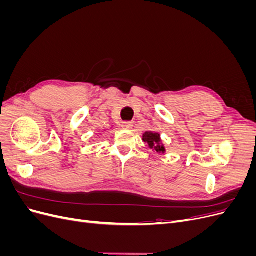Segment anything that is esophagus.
Returning a JSON list of instances; mask_svg holds the SVG:
<instances>
[{
  "label": "esophagus",
  "instance_id": "obj_1",
  "mask_svg": "<svg viewBox=\"0 0 256 256\" xmlns=\"http://www.w3.org/2000/svg\"><path fill=\"white\" fill-rule=\"evenodd\" d=\"M132 127H134L132 122H124L122 124V128L125 129V130H130V129H132Z\"/></svg>",
  "mask_w": 256,
  "mask_h": 256
}]
</instances>
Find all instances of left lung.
<instances>
[{"label":"left lung","instance_id":"left-lung-1","mask_svg":"<svg viewBox=\"0 0 256 256\" xmlns=\"http://www.w3.org/2000/svg\"><path fill=\"white\" fill-rule=\"evenodd\" d=\"M143 141L148 144L150 148L156 150L157 152L164 154L166 152V148L164 144L161 143L160 134L157 132H152V131H146L143 134Z\"/></svg>","mask_w":256,"mask_h":256}]
</instances>
